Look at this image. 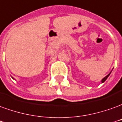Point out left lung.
<instances>
[{"instance_id":"8db88e82","label":"left lung","mask_w":122,"mask_h":122,"mask_svg":"<svg viewBox=\"0 0 122 122\" xmlns=\"http://www.w3.org/2000/svg\"><path fill=\"white\" fill-rule=\"evenodd\" d=\"M110 73H111V71H110V73H108V75H107V76L104 77V78H103V79H102V81H102V83H104V82L106 80H107V78H108V76H109L110 74Z\"/></svg>"}]
</instances>
